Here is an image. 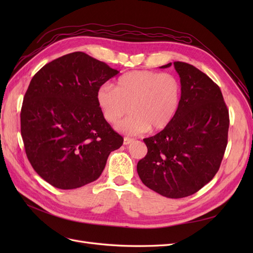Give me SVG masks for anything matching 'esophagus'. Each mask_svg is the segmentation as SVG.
Masks as SVG:
<instances>
[{
	"instance_id": "34e87169",
	"label": "esophagus",
	"mask_w": 253,
	"mask_h": 253,
	"mask_svg": "<svg viewBox=\"0 0 253 253\" xmlns=\"http://www.w3.org/2000/svg\"><path fill=\"white\" fill-rule=\"evenodd\" d=\"M133 141H134V139L133 138H128V137H125V138H124V144H126V145L129 144V143L133 142Z\"/></svg>"
}]
</instances>
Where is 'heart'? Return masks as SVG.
<instances>
[{"instance_id": "obj_1", "label": "heart", "mask_w": 253, "mask_h": 253, "mask_svg": "<svg viewBox=\"0 0 253 253\" xmlns=\"http://www.w3.org/2000/svg\"><path fill=\"white\" fill-rule=\"evenodd\" d=\"M181 101V84L168 73L134 71L120 76L115 84H103L97 91V102L105 120L127 135L163 129L174 120Z\"/></svg>"}]
</instances>
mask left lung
Listing matches in <instances>:
<instances>
[{
  "mask_svg": "<svg viewBox=\"0 0 253 253\" xmlns=\"http://www.w3.org/2000/svg\"><path fill=\"white\" fill-rule=\"evenodd\" d=\"M174 67L181 84L178 112L162 132L143 139L148 153L137 172L156 193L181 198L196 193L217 173L228 142L229 111L219 86L206 74L180 61Z\"/></svg>",
  "mask_w": 253,
  "mask_h": 253,
  "instance_id": "left-lung-1",
  "label": "left lung"
}]
</instances>
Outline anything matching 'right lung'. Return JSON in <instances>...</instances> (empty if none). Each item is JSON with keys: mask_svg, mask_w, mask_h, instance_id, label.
I'll return each mask as SVG.
<instances>
[{"mask_svg": "<svg viewBox=\"0 0 253 253\" xmlns=\"http://www.w3.org/2000/svg\"><path fill=\"white\" fill-rule=\"evenodd\" d=\"M119 72L75 51L44 65L21 109V135L34 170L58 189L98 179L124 138L104 119L97 91Z\"/></svg>", "mask_w": 253, "mask_h": 253, "instance_id": "obj_1", "label": "right lung"}]
</instances>
